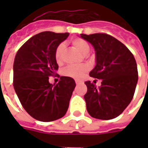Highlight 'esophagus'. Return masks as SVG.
<instances>
[{
    "label": "esophagus",
    "instance_id": "esophagus-1",
    "mask_svg": "<svg viewBox=\"0 0 148 148\" xmlns=\"http://www.w3.org/2000/svg\"><path fill=\"white\" fill-rule=\"evenodd\" d=\"M75 82H76V85H79V84H81V82H80V81L76 80V81H75Z\"/></svg>",
    "mask_w": 148,
    "mask_h": 148
}]
</instances>
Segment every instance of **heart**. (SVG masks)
Wrapping results in <instances>:
<instances>
[{"label":"heart","mask_w":148,"mask_h":148,"mask_svg":"<svg viewBox=\"0 0 148 148\" xmlns=\"http://www.w3.org/2000/svg\"><path fill=\"white\" fill-rule=\"evenodd\" d=\"M71 43L77 51L81 52L82 55H87L90 51V45L89 43L81 38H75L71 40ZM65 51V45L63 43L58 44L55 49V60L58 63H61L63 59V54ZM89 70V67L86 65H80V66H67L62 71V74L65 76L73 77L74 79H80L83 77L84 74Z\"/></svg>","instance_id":"heart-1"}]
</instances>
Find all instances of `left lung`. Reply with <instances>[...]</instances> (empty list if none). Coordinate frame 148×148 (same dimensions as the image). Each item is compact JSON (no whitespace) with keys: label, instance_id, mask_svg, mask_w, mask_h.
I'll return each instance as SVG.
<instances>
[{"label":"left lung","instance_id":"1","mask_svg":"<svg viewBox=\"0 0 148 148\" xmlns=\"http://www.w3.org/2000/svg\"><path fill=\"white\" fill-rule=\"evenodd\" d=\"M82 39L93 45L96 65L90 76L101 79L98 88L85 82L86 109L93 118L111 120L121 115L132 100L138 82L136 59L125 45L105 33L81 34Z\"/></svg>","mask_w":148,"mask_h":148}]
</instances>
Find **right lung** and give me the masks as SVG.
Returning a JSON list of instances; mask_svg holds the SVG:
<instances>
[{
	"label": "right lung",
	"instance_id": "1",
	"mask_svg": "<svg viewBox=\"0 0 148 148\" xmlns=\"http://www.w3.org/2000/svg\"><path fill=\"white\" fill-rule=\"evenodd\" d=\"M68 36V32H40L24 42L15 57L14 90L24 109L37 121H55L67 111L75 82L62 76L58 83L52 85L49 77L58 69L55 49Z\"/></svg>",
	"mask_w": 148,
	"mask_h": 148
}]
</instances>
